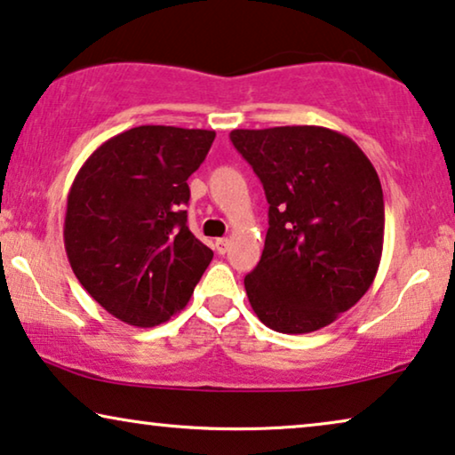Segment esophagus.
I'll use <instances>...</instances> for the list:
<instances>
[{
	"label": "esophagus",
	"instance_id": "1",
	"mask_svg": "<svg viewBox=\"0 0 455 455\" xmlns=\"http://www.w3.org/2000/svg\"><path fill=\"white\" fill-rule=\"evenodd\" d=\"M228 248H229V240H228V238L215 240V251H217V254H226Z\"/></svg>",
	"mask_w": 455,
	"mask_h": 455
}]
</instances>
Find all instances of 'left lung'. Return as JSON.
Returning a JSON list of instances; mask_svg holds the SVG:
<instances>
[{"mask_svg":"<svg viewBox=\"0 0 455 455\" xmlns=\"http://www.w3.org/2000/svg\"><path fill=\"white\" fill-rule=\"evenodd\" d=\"M269 203L251 307L279 333H310L352 308L375 282L385 207L375 167L350 136L323 126L232 130Z\"/></svg>","mask_w":455,"mask_h":455,"instance_id":"8db88e82","label":"left lung"}]
</instances>
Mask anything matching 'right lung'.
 <instances>
[{
	"label": "right lung",
	"instance_id": "right-lung-1",
	"mask_svg": "<svg viewBox=\"0 0 455 455\" xmlns=\"http://www.w3.org/2000/svg\"><path fill=\"white\" fill-rule=\"evenodd\" d=\"M213 130L139 126L92 151L68 192L64 244L83 288L116 319L155 327L188 304L213 251L188 229V178Z\"/></svg>",
	"mask_w": 455,
	"mask_h": 455
}]
</instances>
